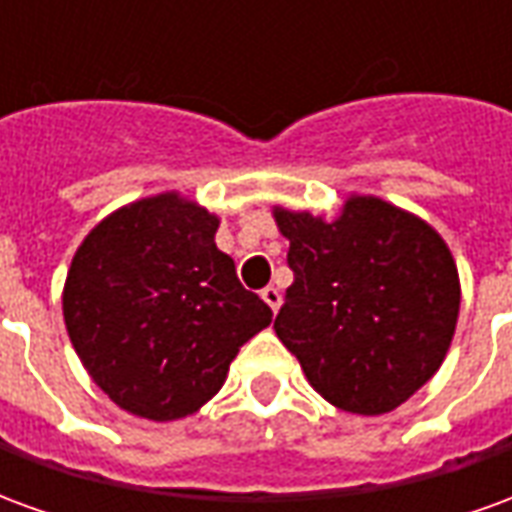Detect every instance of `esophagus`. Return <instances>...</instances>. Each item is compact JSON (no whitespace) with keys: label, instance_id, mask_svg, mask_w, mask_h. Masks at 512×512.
Segmentation results:
<instances>
[{"label":"esophagus","instance_id":"obj_1","mask_svg":"<svg viewBox=\"0 0 512 512\" xmlns=\"http://www.w3.org/2000/svg\"><path fill=\"white\" fill-rule=\"evenodd\" d=\"M260 296H263V301H266L271 310H274V312L279 310V304H282V293H279L274 285H268V288L260 290Z\"/></svg>","mask_w":512,"mask_h":512}]
</instances>
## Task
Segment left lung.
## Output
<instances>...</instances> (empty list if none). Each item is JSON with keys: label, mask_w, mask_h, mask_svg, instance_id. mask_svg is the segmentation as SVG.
<instances>
[{"label": "left lung", "mask_w": 512, "mask_h": 512, "mask_svg": "<svg viewBox=\"0 0 512 512\" xmlns=\"http://www.w3.org/2000/svg\"><path fill=\"white\" fill-rule=\"evenodd\" d=\"M293 285L274 332L332 406L376 417L428 384L450 351L461 282L428 222L351 194L334 219L274 208Z\"/></svg>", "instance_id": "1"}]
</instances>
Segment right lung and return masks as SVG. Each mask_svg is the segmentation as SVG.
<instances>
[{
  "mask_svg": "<svg viewBox=\"0 0 512 512\" xmlns=\"http://www.w3.org/2000/svg\"><path fill=\"white\" fill-rule=\"evenodd\" d=\"M219 216L178 191L109 213L76 249L62 315L76 354L112 403L169 422L222 389L271 307L235 277Z\"/></svg>",
  "mask_w": 512,
  "mask_h": 512,
  "instance_id": "1",
  "label": "right lung"
}]
</instances>
